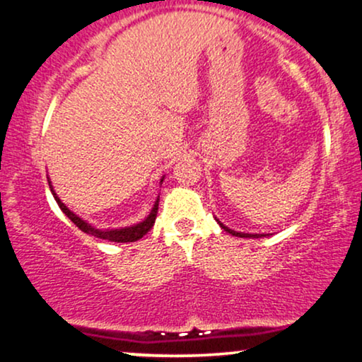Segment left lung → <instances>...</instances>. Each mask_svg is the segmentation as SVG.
Returning <instances> with one entry per match:
<instances>
[{"mask_svg": "<svg viewBox=\"0 0 362 362\" xmlns=\"http://www.w3.org/2000/svg\"><path fill=\"white\" fill-rule=\"evenodd\" d=\"M217 223H219V221H217ZM219 226H221V228H223L224 230H228L229 234H233V236H239V238H261V236H267V234H245V233H236V230H230L229 228H226L224 224L219 223Z\"/></svg>", "mask_w": 362, "mask_h": 362, "instance_id": "left-lung-1", "label": "left lung"}]
</instances>
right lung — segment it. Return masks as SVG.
Returning <instances> with one entry per match:
<instances>
[{"instance_id": "add662e5", "label": "right lung", "mask_w": 362, "mask_h": 362, "mask_svg": "<svg viewBox=\"0 0 362 362\" xmlns=\"http://www.w3.org/2000/svg\"><path fill=\"white\" fill-rule=\"evenodd\" d=\"M163 182V180H162ZM50 190H52V185H50ZM52 194H54V197L57 200V204H59V207L62 209V212L65 216L69 217V219L72 221L74 224L79 228L82 233L89 234V236H94V238H99V239H107V241H112V243H133V241H138V239H141L145 234L153 228L155 224V219H156V212H158V200L155 202L153 209H151L150 216L146 217L143 223H139L136 226H132V228H124V229H107V230H101V229H95L93 226H89L86 223V221H82L81 217H77L74 212L69 211L67 207H65L64 202H60V199L57 197L54 190H52Z\"/></svg>"}]
</instances>
